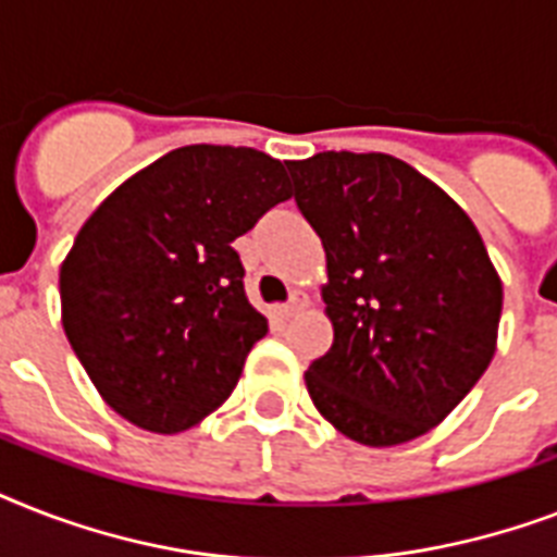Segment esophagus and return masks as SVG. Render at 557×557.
<instances>
[{
  "instance_id": "esophagus-1",
  "label": "esophagus",
  "mask_w": 557,
  "mask_h": 557,
  "mask_svg": "<svg viewBox=\"0 0 557 557\" xmlns=\"http://www.w3.org/2000/svg\"><path fill=\"white\" fill-rule=\"evenodd\" d=\"M309 306V295L306 292H292V297H288V304L280 309V312L286 314V318H292V314H297L300 309H306Z\"/></svg>"
}]
</instances>
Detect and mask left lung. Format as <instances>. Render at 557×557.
I'll list each match as a JSON object with an SVG mask.
<instances>
[{"mask_svg":"<svg viewBox=\"0 0 557 557\" xmlns=\"http://www.w3.org/2000/svg\"><path fill=\"white\" fill-rule=\"evenodd\" d=\"M288 173L326 251L321 295L335 330L306 389L349 440H416L497 349L503 283L483 236L448 193L384 152H318Z\"/></svg>","mask_w":557,"mask_h":557,"instance_id":"obj_1","label":"left lung"}]
</instances>
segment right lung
<instances>
[{
    "label": "right lung",
    "instance_id": "right-lung-1",
    "mask_svg": "<svg viewBox=\"0 0 557 557\" xmlns=\"http://www.w3.org/2000/svg\"><path fill=\"white\" fill-rule=\"evenodd\" d=\"M292 199L277 159L190 144L138 170L83 222L60 265L63 330L112 410L152 433L213 413L269 332L236 236Z\"/></svg>",
    "mask_w": 557,
    "mask_h": 557
}]
</instances>
